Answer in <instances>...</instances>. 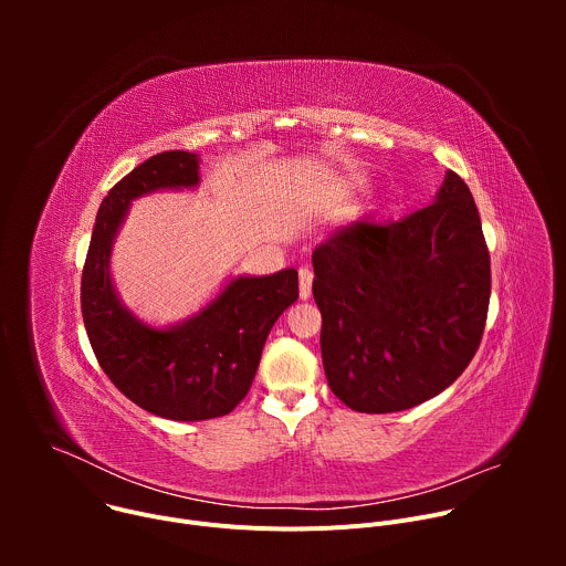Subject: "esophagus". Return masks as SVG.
<instances>
[{
	"mask_svg": "<svg viewBox=\"0 0 566 566\" xmlns=\"http://www.w3.org/2000/svg\"><path fill=\"white\" fill-rule=\"evenodd\" d=\"M300 297L308 300L311 297V284H313V271L308 266L300 269Z\"/></svg>",
	"mask_w": 566,
	"mask_h": 566,
	"instance_id": "34e87169",
	"label": "esophagus"
}]
</instances>
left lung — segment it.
<instances>
[{"label": "left lung", "mask_w": 566, "mask_h": 566, "mask_svg": "<svg viewBox=\"0 0 566 566\" xmlns=\"http://www.w3.org/2000/svg\"><path fill=\"white\" fill-rule=\"evenodd\" d=\"M313 273L322 365L356 412L419 406L479 349L491 255L470 188L452 170L434 203L400 221L336 228L313 251Z\"/></svg>", "instance_id": "obj_1"}]
</instances>
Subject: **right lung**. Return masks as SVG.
<instances>
[{"instance_id":"right-lung-1","label":"right lung","mask_w":566,"mask_h":566,"mask_svg":"<svg viewBox=\"0 0 566 566\" xmlns=\"http://www.w3.org/2000/svg\"><path fill=\"white\" fill-rule=\"evenodd\" d=\"M199 184L197 154L149 156L103 199L80 284L92 349L109 380L138 408L170 421L232 412L249 394L275 319L297 300V271L237 277L199 315L175 329H149L118 302L109 280L112 239L132 199Z\"/></svg>"}]
</instances>
